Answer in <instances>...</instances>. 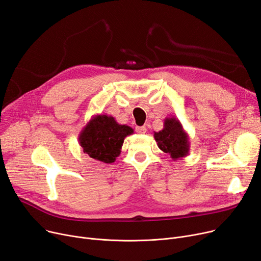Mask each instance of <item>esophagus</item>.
Masks as SVG:
<instances>
[{"label": "esophagus", "mask_w": 261, "mask_h": 261, "mask_svg": "<svg viewBox=\"0 0 261 261\" xmlns=\"http://www.w3.org/2000/svg\"><path fill=\"white\" fill-rule=\"evenodd\" d=\"M136 130H137L139 134H145L146 133V127L145 126H137V127H136Z\"/></svg>", "instance_id": "1"}]
</instances>
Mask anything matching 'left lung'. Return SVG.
Wrapping results in <instances>:
<instances>
[{"label":"left lung","mask_w":261,"mask_h":261,"mask_svg":"<svg viewBox=\"0 0 261 261\" xmlns=\"http://www.w3.org/2000/svg\"><path fill=\"white\" fill-rule=\"evenodd\" d=\"M154 138L160 150L167 153L173 160L181 159L189 154V136L175 117L166 118L164 128L154 132Z\"/></svg>","instance_id":"obj_1"}]
</instances>
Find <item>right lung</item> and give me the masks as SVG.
Listing matches in <instances>:
<instances>
[{"label":"right lung","instance_id":"obj_1","mask_svg":"<svg viewBox=\"0 0 261 261\" xmlns=\"http://www.w3.org/2000/svg\"><path fill=\"white\" fill-rule=\"evenodd\" d=\"M134 134L127 125H121L114 117L107 115L93 116L79 136L84 153L105 164H113L121 154L124 139Z\"/></svg>","mask_w":261,"mask_h":261}]
</instances>
